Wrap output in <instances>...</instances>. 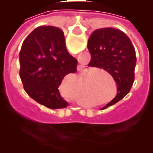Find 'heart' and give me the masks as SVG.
<instances>
[{"instance_id":"b5f03b06","label":"heart","mask_w":153,"mask_h":153,"mask_svg":"<svg viewBox=\"0 0 153 153\" xmlns=\"http://www.w3.org/2000/svg\"><path fill=\"white\" fill-rule=\"evenodd\" d=\"M97 71H101V70H97Z\"/></svg>"}]
</instances>
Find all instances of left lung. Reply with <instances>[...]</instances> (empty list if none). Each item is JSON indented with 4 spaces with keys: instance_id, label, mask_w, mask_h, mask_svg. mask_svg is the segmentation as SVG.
<instances>
[{
    "instance_id": "1",
    "label": "left lung",
    "mask_w": 153,
    "mask_h": 153,
    "mask_svg": "<svg viewBox=\"0 0 153 153\" xmlns=\"http://www.w3.org/2000/svg\"><path fill=\"white\" fill-rule=\"evenodd\" d=\"M88 49L91 54V67L102 68L111 74L117 84V95L106 109L125 97L134 81L136 54L127 35L114 28L97 29L90 35Z\"/></svg>"
}]
</instances>
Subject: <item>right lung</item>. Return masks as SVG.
<instances>
[{
	"instance_id": "obj_1",
	"label": "right lung",
	"mask_w": 153,
	"mask_h": 153,
	"mask_svg": "<svg viewBox=\"0 0 153 153\" xmlns=\"http://www.w3.org/2000/svg\"><path fill=\"white\" fill-rule=\"evenodd\" d=\"M77 60L65 47L64 33L53 26L35 28L22 44L19 76L26 93L41 105L60 109L68 102L58 88L66 74L77 71Z\"/></svg>"
}]
</instances>
